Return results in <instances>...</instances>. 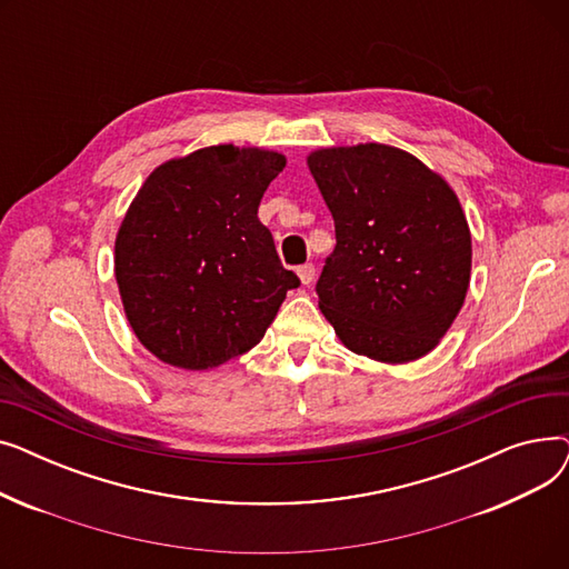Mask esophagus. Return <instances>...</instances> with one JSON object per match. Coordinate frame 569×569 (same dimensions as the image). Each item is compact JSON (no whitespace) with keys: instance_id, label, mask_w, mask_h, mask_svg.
<instances>
[{"instance_id":"esophagus-1","label":"esophagus","mask_w":569,"mask_h":569,"mask_svg":"<svg viewBox=\"0 0 569 569\" xmlns=\"http://www.w3.org/2000/svg\"><path fill=\"white\" fill-rule=\"evenodd\" d=\"M297 277H300V281H302L305 286H309V283L316 279V267H313L311 262H307V264H302V267H297Z\"/></svg>"}]
</instances>
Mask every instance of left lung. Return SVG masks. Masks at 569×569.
Wrapping results in <instances>:
<instances>
[{
	"label": "left lung",
	"mask_w": 569,
	"mask_h": 569,
	"mask_svg": "<svg viewBox=\"0 0 569 569\" xmlns=\"http://www.w3.org/2000/svg\"><path fill=\"white\" fill-rule=\"evenodd\" d=\"M307 166L337 228L316 286L325 320L355 355L420 360L450 330L470 286L472 239L455 189L382 142L318 147Z\"/></svg>",
	"instance_id": "8db88e82"
}]
</instances>
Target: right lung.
<instances>
[{"instance_id": "1", "label": "right lung", "mask_w": 569, "mask_h": 569, "mask_svg": "<svg viewBox=\"0 0 569 569\" xmlns=\"http://www.w3.org/2000/svg\"><path fill=\"white\" fill-rule=\"evenodd\" d=\"M286 157L212 144L149 172L114 237V279L138 341L163 365L207 371L260 343L290 288L258 219Z\"/></svg>"}]
</instances>
